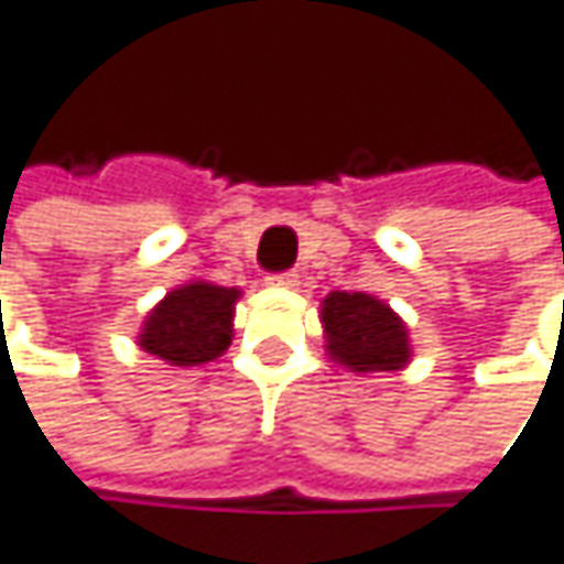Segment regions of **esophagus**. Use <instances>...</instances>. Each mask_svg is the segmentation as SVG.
Segmentation results:
<instances>
[{
	"mask_svg": "<svg viewBox=\"0 0 564 564\" xmlns=\"http://www.w3.org/2000/svg\"><path fill=\"white\" fill-rule=\"evenodd\" d=\"M268 283H271V286H281V290H296V286H300V274H293V271H286V274H271Z\"/></svg>",
	"mask_w": 564,
	"mask_h": 564,
	"instance_id": "1",
	"label": "esophagus"
}]
</instances>
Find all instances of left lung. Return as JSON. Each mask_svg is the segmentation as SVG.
<instances>
[{
	"label": "left lung",
	"mask_w": 564,
	"mask_h": 564,
	"mask_svg": "<svg viewBox=\"0 0 564 564\" xmlns=\"http://www.w3.org/2000/svg\"><path fill=\"white\" fill-rule=\"evenodd\" d=\"M325 354L350 373H395L412 364L409 325L386 300L360 290H332L322 300Z\"/></svg>",
	"instance_id": "8db88e82"
}]
</instances>
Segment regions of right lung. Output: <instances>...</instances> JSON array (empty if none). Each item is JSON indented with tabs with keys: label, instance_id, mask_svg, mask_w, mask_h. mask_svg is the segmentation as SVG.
<instances>
[{
	"label": "right lung",
	"instance_id": "obj_1",
	"mask_svg": "<svg viewBox=\"0 0 564 564\" xmlns=\"http://www.w3.org/2000/svg\"><path fill=\"white\" fill-rule=\"evenodd\" d=\"M242 290L210 281H187L152 306L137 345L169 367H200L232 345V318Z\"/></svg>",
	"mask_w": 564,
	"mask_h": 564
}]
</instances>
